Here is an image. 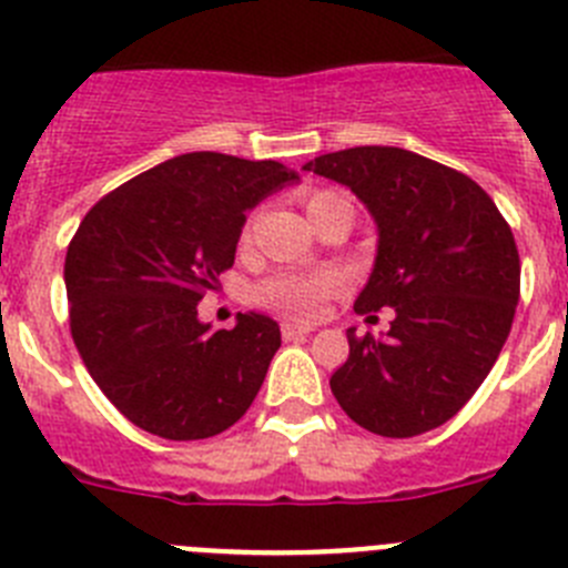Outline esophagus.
I'll return each instance as SVG.
<instances>
[{
	"label": "esophagus",
	"mask_w": 568,
	"mask_h": 568,
	"mask_svg": "<svg viewBox=\"0 0 568 568\" xmlns=\"http://www.w3.org/2000/svg\"><path fill=\"white\" fill-rule=\"evenodd\" d=\"M310 333H313V327H307V324H290V321H284V324H281V338L284 341L307 338Z\"/></svg>",
	"instance_id": "1"
}]
</instances>
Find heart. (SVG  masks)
I'll return each instance as SVG.
<instances>
[{
	"mask_svg": "<svg viewBox=\"0 0 568 568\" xmlns=\"http://www.w3.org/2000/svg\"><path fill=\"white\" fill-rule=\"evenodd\" d=\"M329 202H349L338 190H310L304 193V204L307 213L313 215L315 210L324 207ZM250 224L241 230V244H247ZM338 290V275L329 270H315V273H278L255 284L253 301L261 307L273 310V313L284 315V318H313L321 310V304Z\"/></svg>",
	"mask_w": 568,
	"mask_h": 568,
	"instance_id": "obj_1",
	"label": "heart"
}]
</instances>
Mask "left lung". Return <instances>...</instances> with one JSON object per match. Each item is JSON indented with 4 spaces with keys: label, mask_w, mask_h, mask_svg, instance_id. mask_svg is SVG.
Instances as JSON below:
<instances>
[{
    "label": "left lung",
    "mask_w": 568,
    "mask_h": 568,
    "mask_svg": "<svg viewBox=\"0 0 568 568\" xmlns=\"http://www.w3.org/2000/svg\"><path fill=\"white\" fill-rule=\"evenodd\" d=\"M304 170L346 184L378 224L355 313L395 310L384 338L346 329L335 400L384 438L429 433L460 413L509 338L520 298L511 227L469 175L409 150L349 148Z\"/></svg>",
    "instance_id": "left-lung-1"
}]
</instances>
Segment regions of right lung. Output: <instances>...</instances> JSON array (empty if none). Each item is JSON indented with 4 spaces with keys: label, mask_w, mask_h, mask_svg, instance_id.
Listing matches in <instances>:
<instances>
[{
    "label": "right lung",
    "mask_w": 568,
    "mask_h": 568,
    "mask_svg": "<svg viewBox=\"0 0 568 568\" xmlns=\"http://www.w3.org/2000/svg\"><path fill=\"white\" fill-rule=\"evenodd\" d=\"M298 175L278 162L184 153L99 199L64 258L70 335L90 378L139 429L202 440L247 413L281 346L273 318L233 329L199 301L233 267L247 210Z\"/></svg>",
    "instance_id": "right-lung-1"
}]
</instances>
